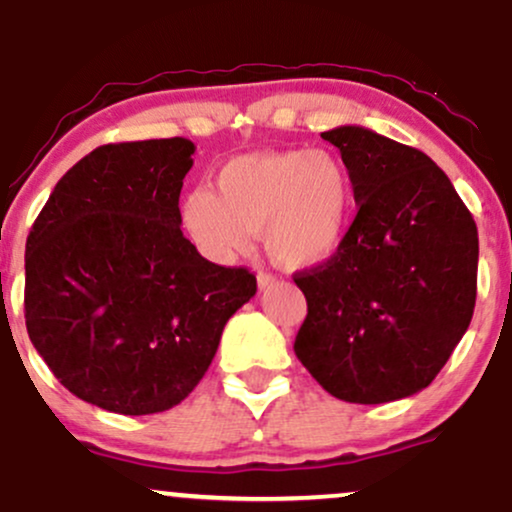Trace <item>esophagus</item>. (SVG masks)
I'll use <instances>...</instances> for the list:
<instances>
[{"mask_svg":"<svg viewBox=\"0 0 512 512\" xmlns=\"http://www.w3.org/2000/svg\"><path fill=\"white\" fill-rule=\"evenodd\" d=\"M257 284H260V289H269V286L276 284V276L269 274V272H260L257 274Z\"/></svg>","mask_w":512,"mask_h":512,"instance_id":"obj_1","label":"esophagus"}]
</instances>
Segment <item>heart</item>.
I'll use <instances>...</instances> for the list:
<instances>
[{
    "instance_id": "1",
    "label": "heart",
    "mask_w": 512,
    "mask_h": 512,
    "mask_svg": "<svg viewBox=\"0 0 512 512\" xmlns=\"http://www.w3.org/2000/svg\"><path fill=\"white\" fill-rule=\"evenodd\" d=\"M207 187L182 199L187 238L211 262H231L262 231L274 262L310 269L330 262L354 221V180L330 151H252L226 161Z\"/></svg>"
}]
</instances>
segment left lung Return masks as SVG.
<instances>
[{
    "mask_svg": "<svg viewBox=\"0 0 512 512\" xmlns=\"http://www.w3.org/2000/svg\"><path fill=\"white\" fill-rule=\"evenodd\" d=\"M322 139L358 214L330 262L293 274L308 301L293 351L332 397L395 402L433 383L472 322L477 223L424 151L356 125Z\"/></svg>",
    "mask_w": 512,
    "mask_h": 512,
    "instance_id": "obj_1",
    "label": "left lung"
}]
</instances>
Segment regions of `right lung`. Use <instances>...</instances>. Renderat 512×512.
<instances>
[{
    "instance_id": "1",
    "label": "right lung",
    "mask_w": 512,
    "mask_h": 512,
    "mask_svg": "<svg viewBox=\"0 0 512 512\" xmlns=\"http://www.w3.org/2000/svg\"><path fill=\"white\" fill-rule=\"evenodd\" d=\"M190 139L105 144L57 182L26 240V330L55 378L105 411H166L195 390L257 291L180 231Z\"/></svg>"
}]
</instances>
